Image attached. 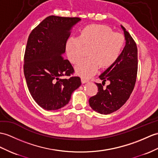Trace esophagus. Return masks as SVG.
Wrapping results in <instances>:
<instances>
[{"label": "esophagus", "instance_id": "1", "mask_svg": "<svg viewBox=\"0 0 158 158\" xmlns=\"http://www.w3.org/2000/svg\"><path fill=\"white\" fill-rule=\"evenodd\" d=\"M81 81H82V84H85L86 82H88V80L84 78H81Z\"/></svg>", "mask_w": 158, "mask_h": 158}]
</instances>
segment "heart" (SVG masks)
I'll return each instance as SVG.
<instances>
[{
    "instance_id": "heart-1",
    "label": "heart",
    "mask_w": 158,
    "mask_h": 158,
    "mask_svg": "<svg viewBox=\"0 0 158 158\" xmlns=\"http://www.w3.org/2000/svg\"><path fill=\"white\" fill-rule=\"evenodd\" d=\"M125 44L122 34L114 33L109 27L92 24L86 26L80 31L78 37H70L66 44L69 60L78 64L84 54V48L90 47L89 57L80 62L75 68L76 74L88 77L97 71L98 66L105 69L117 60Z\"/></svg>"
}]
</instances>
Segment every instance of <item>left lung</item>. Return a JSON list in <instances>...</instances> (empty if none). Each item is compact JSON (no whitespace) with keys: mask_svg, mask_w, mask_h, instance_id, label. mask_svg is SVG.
<instances>
[{"mask_svg":"<svg viewBox=\"0 0 158 158\" xmlns=\"http://www.w3.org/2000/svg\"><path fill=\"white\" fill-rule=\"evenodd\" d=\"M125 46L115 63L99 76L102 84L96 83L98 92L89 99V105L96 112L108 114L117 110L129 99L136 82L137 48L135 42L125 27ZM110 84L103 89V83Z\"/></svg>","mask_w":158,"mask_h":158,"instance_id":"1","label":"left lung"}]
</instances>
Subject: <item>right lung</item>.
<instances>
[{"label": "right lung", "instance_id": "1", "mask_svg": "<svg viewBox=\"0 0 158 158\" xmlns=\"http://www.w3.org/2000/svg\"><path fill=\"white\" fill-rule=\"evenodd\" d=\"M81 19L49 16L30 33L24 56V74L31 95L41 108L55 110L70 101L81 85L80 77L69 76L74 70L63 54L71 31Z\"/></svg>", "mask_w": 158, "mask_h": 158}]
</instances>
